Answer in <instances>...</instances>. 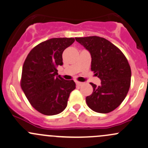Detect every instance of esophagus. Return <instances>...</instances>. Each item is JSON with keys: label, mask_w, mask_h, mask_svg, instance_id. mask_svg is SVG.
Masks as SVG:
<instances>
[{"label": "esophagus", "mask_w": 148, "mask_h": 148, "mask_svg": "<svg viewBox=\"0 0 148 148\" xmlns=\"http://www.w3.org/2000/svg\"><path fill=\"white\" fill-rule=\"evenodd\" d=\"M76 84H77V85H78V86H82V85L84 84V83H82V82H76Z\"/></svg>", "instance_id": "1"}]
</instances>
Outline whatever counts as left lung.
Listing matches in <instances>:
<instances>
[{
	"instance_id": "left-lung-1",
	"label": "left lung",
	"mask_w": 148,
	"mask_h": 148,
	"mask_svg": "<svg viewBox=\"0 0 148 148\" xmlns=\"http://www.w3.org/2000/svg\"><path fill=\"white\" fill-rule=\"evenodd\" d=\"M76 41L89 52L91 70L101 79L100 86L91 83L92 94L86 102L97 113H109L125 99L130 86L131 70L126 57L111 42L103 37H75Z\"/></svg>"
}]
</instances>
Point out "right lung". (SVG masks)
<instances>
[{
  "instance_id": "obj_1",
  "label": "right lung",
  "mask_w": 148,
  "mask_h": 148,
  "mask_svg": "<svg viewBox=\"0 0 148 148\" xmlns=\"http://www.w3.org/2000/svg\"><path fill=\"white\" fill-rule=\"evenodd\" d=\"M74 38H52L37 45L29 52L22 71L21 88L37 111L46 116L60 113L67 106L75 82L58 77L64 50Z\"/></svg>"
}]
</instances>
